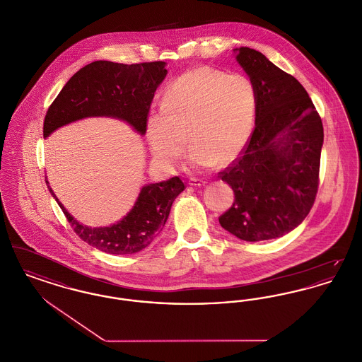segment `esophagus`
I'll list each match as a JSON object with an SVG mask.
<instances>
[{
	"label": "esophagus",
	"mask_w": 362,
	"mask_h": 362,
	"mask_svg": "<svg viewBox=\"0 0 362 362\" xmlns=\"http://www.w3.org/2000/svg\"><path fill=\"white\" fill-rule=\"evenodd\" d=\"M189 185L192 187H202V186L206 185V182L202 180V179H198V177H191L189 180Z\"/></svg>",
	"instance_id": "34e87169"
}]
</instances>
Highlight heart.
<instances>
[{
    "instance_id": "b5f03b06",
    "label": "heart",
    "mask_w": 362,
    "mask_h": 362,
    "mask_svg": "<svg viewBox=\"0 0 362 362\" xmlns=\"http://www.w3.org/2000/svg\"><path fill=\"white\" fill-rule=\"evenodd\" d=\"M258 98L243 74L199 66L183 73L164 90L160 110L146 119V138L156 161L176 168L187 149L197 168L235 160L254 129Z\"/></svg>"
}]
</instances>
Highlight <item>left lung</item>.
<instances>
[{
	"label": "left lung",
	"mask_w": 362,
	"mask_h": 362,
	"mask_svg": "<svg viewBox=\"0 0 362 362\" xmlns=\"http://www.w3.org/2000/svg\"><path fill=\"white\" fill-rule=\"evenodd\" d=\"M257 89L255 127L220 179L235 192L221 226L245 241L270 240L301 224L313 206L320 170L323 123L292 74L262 52L235 49Z\"/></svg>",
	"instance_id": "1"
}]
</instances>
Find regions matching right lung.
Returning a JSON list of instances; mask_svg holds the SVG:
<instances>
[{
  "label": "right lung",
  "instance_id": "add662e5",
  "mask_svg": "<svg viewBox=\"0 0 362 362\" xmlns=\"http://www.w3.org/2000/svg\"><path fill=\"white\" fill-rule=\"evenodd\" d=\"M165 76L163 61L132 65L95 61L86 65L71 76L49 107L43 137H49L70 122L88 117L118 118L132 124L139 134H145L156 89ZM47 187L81 240L107 254L126 255L144 250L158 236L185 183L179 176H173L165 182L144 186L127 216L104 228H89L76 221L50 186Z\"/></svg>",
  "mask_w": 362,
  "mask_h": 362
}]
</instances>
